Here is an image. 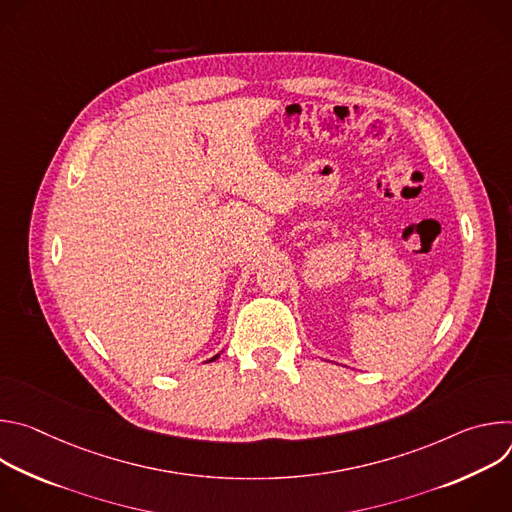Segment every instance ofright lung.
Here are the masks:
<instances>
[{
  "mask_svg": "<svg viewBox=\"0 0 512 512\" xmlns=\"http://www.w3.org/2000/svg\"><path fill=\"white\" fill-rule=\"evenodd\" d=\"M216 358H218V354H216V356H212V358H210V360H208V362H212V360H216Z\"/></svg>",
  "mask_w": 512,
  "mask_h": 512,
  "instance_id": "1",
  "label": "right lung"
}]
</instances>
